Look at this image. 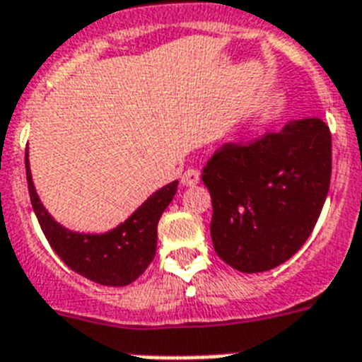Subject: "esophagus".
<instances>
[{"instance_id": "obj_1", "label": "esophagus", "mask_w": 362, "mask_h": 362, "mask_svg": "<svg viewBox=\"0 0 362 362\" xmlns=\"http://www.w3.org/2000/svg\"><path fill=\"white\" fill-rule=\"evenodd\" d=\"M181 183H183L185 187H194V185H198L199 183V172H198V170H194V168L187 170V172L181 175Z\"/></svg>"}]
</instances>
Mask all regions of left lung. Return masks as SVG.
I'll return each instance as SVG.
<instances>
[{
  "label": "left lung",
  "mask_w": 362,
  "mask_h": 362,
  "mask_svg": "<svg viewBox=\"0 0 362 362\" xmlns=\"http://www.w3.org/2000/svg\"><path fill=\"white\" fill-rule=\"evenodd\" d=\"M202 179L216 254L241 273L279 267L305 245L327 198L329 127L308 117L254 141L224 144Z\"/></svg>",
  "instance_id": "left-lung-1"
}]
</instances>
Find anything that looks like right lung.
Here are the masks:
<instances>
[{"mask_svg": "<svg viewBox=\"0 0 362 362\" xmlns=\"http://www.w3.org/2000/svg\"><path fill=\"white\" fill-rule=\"evenodd\" d=\"M25 175L37 221L50 247L72 271L97 284L129 286L153 262L157 250L158 221L177 192L179 181H172L153 192L119 226L104 233H80L62 226L46 211L35 190L28 153Z\"/></svg>", "mask_w": 362, "mask_h": 362, "instance_id": "right-lung-1", "label": "right lung"}]
</instances>
